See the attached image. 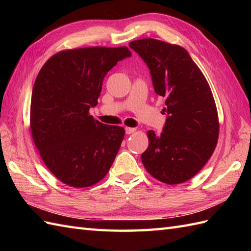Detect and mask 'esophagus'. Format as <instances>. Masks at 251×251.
<instances>
[{"label": "esophagus", "mask_w": 251, "mask_h": 251, "mask_svg": "<svg viewBox=\"0 0 251 251\" xmlns=\"http://www.w3.org/2000/svg\"><path fill=\"white\" fill-rule=\"evenodd\" d=\"M125 131L127 135H130V134H134V132L136 131V128H132V127H126Z\"/></svg>", "instance_id": "esophagus-1"}]
</instances>
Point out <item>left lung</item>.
<instances>
[{"label":"left lung","mask_w":251,"mask_h":251,"mask_svg":"<svg viewBox=\"0 0 251 251\" xmlns=\"http://www.w3.org/2000/svg\"><path fill=\"white\" fill-rule=\"evenodd\" d=\"M129 47L150 69L154 90L166 98L163 112L168 114L161 135L148 131L143 166L161 182H185L205 166L219 137L209 84L183 47L155 39L132 41Z\"/></svg>","instance_id":"8db88e82"}]
</instances>
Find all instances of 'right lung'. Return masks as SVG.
<instances>
[{
    "label": "right lung",
    "mask_w": 251,
    "mask_h": 251,
    "mask_svg": "<svg viewBox=\"0 0 251 251\" xmlns=\"http://www.w3.org/2000/svg\"><path fill=\"white\" fill-rule=\"evenodd\" d=\"M130 56L126 46L66 50L51 56L37 74L31 134L46 167L65 184L92 186L113 164L125 129L95 120L89 109L98 103L105 74Z\"/></svg>",
    "instance_id": "add662e5"
}]
</instances>
